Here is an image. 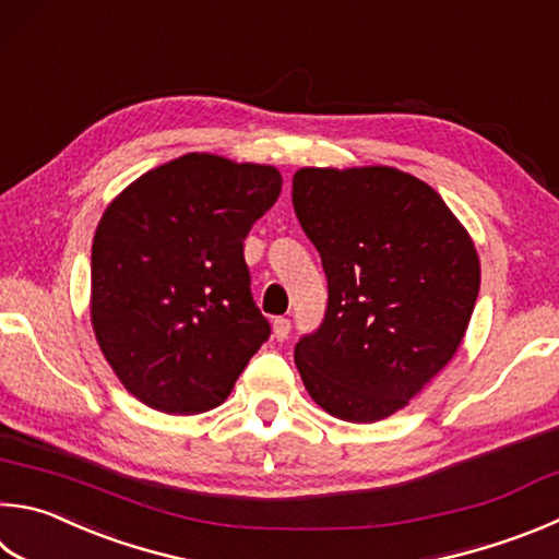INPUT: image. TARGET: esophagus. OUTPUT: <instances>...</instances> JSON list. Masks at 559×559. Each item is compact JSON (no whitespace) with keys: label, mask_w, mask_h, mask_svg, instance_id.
<instances>
[{"label":"esophagus","mask_w":559,"mask_h":559,"mask_svg":"<svg viewBox=\"0 0 559 559\" xmlns=\"http://www.w3.org/2000/svg\"><path fill=\"white\" fill-rule=\"evenodd\" d=\"M290 334V320L288 318H273V337L283 342Z\"/></svg>","instance_id":"obj_1"}]
</instances>
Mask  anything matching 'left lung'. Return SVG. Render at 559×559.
Listing matches in <instances>:
<instances>
[{
  "label": "left lung",
  "mask_w": 559,
  "mask_h": 559,
  "mask_svg": "<svg viewBox=\"0 0 559 559\" xmlns=\"http://www.w3.org/2000/svg\"><path fill=\"white\" fill-rule=\"evenodd\" d=\"M293 207L330 293L318 332L296 344L300 379L334 418H389L469 328L481 281L469 231L428 182L391 166L300 168Z\"/></svg>",
  "instance_id": "1"
}]
</instances>
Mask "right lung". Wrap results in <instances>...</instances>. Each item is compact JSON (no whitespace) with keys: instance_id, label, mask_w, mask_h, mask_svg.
Returning a JSON list of instances; mask_svg holds the SVG:
<instances>
[{"instance_id":"right-lung-1","label":"right lung","mask_w":559,"mask_h":559,"mask_svg":"<svg viewBox=\"0 0 559 559\" xmlns=\"http://www.w3.org/2000/svg\"><path fill=\"white\" fill-rule=\"evenodd\" d=\"M281 186L273 166L186 154L129 182L103 212L90 320L111 371L148 408H217L269 340L245 239Z\"/></svg>"}]
</instances>
